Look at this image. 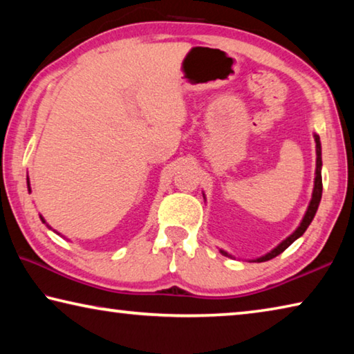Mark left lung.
<instances>
[{
    "label": "left lung",
    "instance_id": "1",
    "mask_svg": "<svg viewBox=\"0 0 354 354\" xmlns=\"http://www.w3.org/2000/svg\"><path fill=\"white\" fill-rule=\"evenodd\" d=\"M315 143H317V169H315V184H314V192H313V200H310L309 203V207H308V212L306 215H304V218L301 221V225L298 226V230L293 232L292 236H289L286 239V241L283 243H279L277 248H274L273 251H270V253L259 257V259H256V262H266V261H270L273 259V257H277L278 254L283 253V251L286 248H289L290 245L297 241V239L299 236H303V232L308 230V226L310 225V221H313L314 215L317 212V209H319V203L322 200V147H320V137L315 136ZM225 256H227V253H225V251H221Z\"/></svg>",
    "mask_w": 354,
    "mask_h": 354
}]
</instances>
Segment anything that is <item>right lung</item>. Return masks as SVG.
Masks as SVG:
<instances>
[{
  "mask_svg": "<svg viewBox=\"0 0 354 354\" xmlns=\"http://www.w3.org/2000/svg\"><path fill=\"white\" fill-rule=\"evenodd\" d=\"M28 187H29V181H28ZM41 220H44V218H41Z\"/></svg>",
  "mask_w": 354,
  "mask_h": 354,
  "instance_id": "obj_1",
  "label": "right lung"
}]
</instances>
